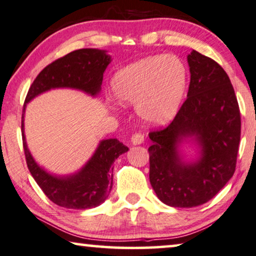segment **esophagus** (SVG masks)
I'll list each match as a JSON object with an SVG mask.
<instances>
[{
  "instance_id": "esophagus-1",
  "label": "esophagus",
  "mask_w": 256,
  "mask_h": 256,
  "mask_svg": "<svg viewBox=\"0 0 256 256\" xmlns=\"http://www.w3.org/2000/svg\"><path fill=\"white\" fill-rule=\"evenodd\" d=\"M144 142H145V136H144L142 133H134V134L131 136V142L133 145H140V144H142Z\"/></svg>"
}]
</instances>
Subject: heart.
Returning <instances> with one entry per match:
<instances>
[{"label": "heart", "instance_id": "1", "mask_svg": "<svg viewBox=\"0 0 256 256\" xmlns=\"http://www.w3.org/2000/svg\"><path fill=\"white\" fill-rule=\"evenodd\" d=\"M188 87V68L175 54L140 59L111 80L118 102L134 104L136 116L150 125H164L178 114Z\"/></svg>", "mask_w": 256, "mask_h": 256}]
</instances>
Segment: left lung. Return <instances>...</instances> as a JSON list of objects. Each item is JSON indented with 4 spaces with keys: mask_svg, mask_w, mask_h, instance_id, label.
Instances as JSON below:
<instances>
[{
    "mask_svg": "<svg viewBox=\"0 0 256 256\" xmlns=\"http://www.w3.org/2000/svg\"><path fill=\"white\" fill-rule=\"evenodd\" d=\"M186 59V100L167 128L148 134L150 186L172 208L198 206L217 195L234 174L241 132L239 104L226 72L197 51ZM188 138L200 147L192 162L178 148Z\"/></svg>",
    "mask_w": 256,
    "mask_h": 256,
    "instance_id": "left-lung-1",
    "label": "left lung"
}]
</instances>
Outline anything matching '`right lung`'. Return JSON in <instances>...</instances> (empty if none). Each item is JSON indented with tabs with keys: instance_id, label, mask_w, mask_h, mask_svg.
Segmentation results:
<instances>
[{
	"instance_id": "obj_1",
	"label": "right lung",
	"mask_w": 256,
	"mask_h": 256,
	"mask_svg": "<svg viewBox=\"0 0 256 256\" xmlns=\"http://www.w3.org/2000/svg\"><path fill=\"white\" fill-rule=\"evenodd\" d=\"M110 62L111 56L102 50L82 48L68 53L38 74L25 98L22 136L28 168L45 195L59 206L86 210L102 204L112 188V164L128 148L117 139H104L78 172L66 176L50 174L36 162L28 148L24 134L25 106L36 96L56 88L76 89L90 96H97L100 92L103 73Z\"/></svg>"
}]
</instances>
